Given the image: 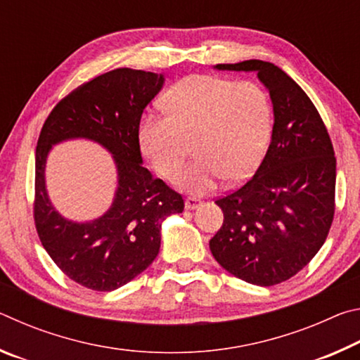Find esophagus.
<instances>
[{"mask_svg": "<svg viewBox=\"0 0 360 360\" xmlns=\"http://www.w3.org/2000/svg\"><path fill=\"white\" fill-rule=\"evenodd\" d=\"M186 210H188V211H192V210H197L198 206H200V200L198 198H193V197H188V198H186Z\"/></svg>", "mask_w": 360, "mask_h": 360, "instance_id": "1", "label": "esophagus"}]
</instances>
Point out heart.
<instances>
[{"instance_id":"obj_1","label":"heart","mask_w":360,"mask_h":360,"mask_svg":"<svg viewBox=\"0 0 360 360\" xmlns=\"http://www.w3.org/2000/svg\"><path fill=\"white\" fill-rule=\"evenodd\" d=\"M163 103L168 112L150 109L138 129L139 148L163 178L177 174L193 137L199 158L176 178L187 192L205 195L257 168L271 133L270 98L259 84L195 75L174 84Z\"/></svg>"}]
</instances>
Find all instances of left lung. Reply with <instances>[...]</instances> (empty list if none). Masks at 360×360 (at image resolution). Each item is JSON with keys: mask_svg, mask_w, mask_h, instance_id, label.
<instances>
[{"mask_svg": "<svg viewBox=\"0 0 360 360\" xmlns=\"http://www.w3.org/2000/svg\"><path fill=\"white\" fill-rule=\"evenodd\" d=\"M257 72L273 105L271 141L257 172L216 200L224 224L210 241L217 264L255 285L285 281L309 264L333 221L337 160L318 109L294 79L262 60L216 65Z\"/></svg>", "mask_w": 360, "mask_h": 360, "instance_id": "8db88e82", "label": "left lung"}]
</instances>
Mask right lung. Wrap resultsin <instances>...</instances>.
I'll return each mask as SVG.
<instances>
[{
  "instance_id": "add662e5",
  "label": "right lung",
  "mask_w": 360,
  "mask_h": 360,
  "mask_svg": "<svg viewBox=\"0 0 360 360\" xmlns=\"http://www.w3.org/2000/svg\"><path fill=\"white\" fill-rule=\"evenodd\" d=\"M165 76L117 68L81 85L52 109L36 148L34 224L42 246L66 276L84 288L111 292L130 283L160 251V230L184 200L143 167L138 129ZM89 139L112 154L118 187L108 211L77 223L59 214L45 186L51 146Z\"/></svg>"
}]
</instances>
